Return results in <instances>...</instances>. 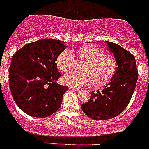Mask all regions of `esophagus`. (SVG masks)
Returning a JSON list of instances; mask_svg holds the SVG:
<instances>
[{
	"instance_id": "34e87169",
	"label": "esophagus",
	"mask_w": 149,
	"mask_h": 149,
	"mask_svg": "<svg viewBox=\"0 0 149 149\" xmlns=\"http://www.w3.org/2000/svg\"><path fill=\"white\" fill-rule=\"evenodd\" d=\"M69 89H71V90H72V91H77V92L80 90V88H79L71 87V86H69Z\"/></svg>"
}]
</instances>
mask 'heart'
Masks as SVG:
<instances>
[{
  "label": "heart",
  "instance_id": "obj_1",
  "mask_svg": "<svg viewBox=\"0 0 149 149\" xmlns=\"http://www.w3.org/2000/svg\"><path fill=\"white\" fill-rule=\"evenodd\" d=\"M76 54L82 60L87 61L83 71L71 72L62 77V82L71 87L79 88L93 84L97 87L107 84L115 74L116 61L111 55H105L103 49L93 45L81 46ZM56 66L60 71L71 70L75 64V58L69 50H64L56 58Z\"/></svg>",
  "mask_w": 149,
  "mask_h": 149
}]
</instances>
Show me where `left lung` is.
I'll use <instances>...</instances> for the list:
<instances>
[{"instance_id":"1","label":"left lung","mask_w":149,"mask_h":149,"mask_svg":"<svg viewBox=\"0 0 149 149\" xmlns=\"http://www.w3.org/2000/svg\"><path fill=\"white\" fill-rule=\"evenodd\" d=\"M106 44L117 68L104 89L92 92L89 100L81 105L82 111L93 120H108L120 114L131 100L138 79L134 56L115 43Z\"/></svg>"}]
</instances>
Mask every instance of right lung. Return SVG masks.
Here are the masks:
<instances>
[{
	"label": "right lung",
	"instance_id": "1",
	"mask_svg": "<svg viewBox=\"0 0 149 149\" xmlns=\"http://www.w3.org/2000/svg\"><path fill=\"white\" fill-rule=\"evenodd\" d=\"M66 48L63 41L43 39L15 52L8 69L9 88L17 106L26 114L44 118L59 109L68 88L57 84L56 58Z\"/></svg>",
	"mask_w": 149,
	"mask_h": 149
}]
</instances>
